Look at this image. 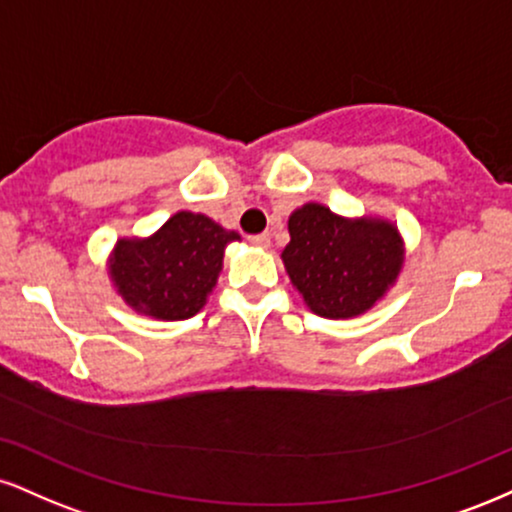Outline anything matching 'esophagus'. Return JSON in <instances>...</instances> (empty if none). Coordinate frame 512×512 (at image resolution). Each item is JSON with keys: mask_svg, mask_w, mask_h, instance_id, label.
Instances as JSON below:
<instances>
[{"mask_svg": "<svg viewBox=\"0 0 512 512\" xmlns=\"http://www.w3.org/2000/svg\"><path fill=\"white\" fill-rule=\"evenodd\" d=\"M248 240H250V245H255V248H262V250L269 248V243H272L267 233H260V236H250Z\"/></svg>", "mask_w": 512, "mask_h": 512, "instance_id": "1", "label": "esophagus"}]
</instances>
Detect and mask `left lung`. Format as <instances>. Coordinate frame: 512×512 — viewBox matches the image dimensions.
<instances>
[{
    "label": "left lung",
    "instance_id": "obj_1",
    "mask_svg": "<svg viewBox=\"0 0 512 512\" xmlns=\"http://www.w3.org/2000/svg\"><path fill=\"white\" fill-rule=\"evenodd\" d=\"M283 267L307 310L326 319L365 315L396 286L405 240L381 214L343 217L305 202L288 217Z\"/></svg>",
    "mask_w": 512,
    "mask_h": 512
}]
</instances>
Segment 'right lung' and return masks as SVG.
<instances>
[{
  "label": "right lung",
  "mask_w": 512,
  "mask_h": 512,
  "mask_svg": "<svg viewBox=\"0 0 512 512\" xmlns=\"http://www.w3.org/2000/svg\"><path fill=\"white\" fill-rule=\"evenodd\" d=\"M240 240L207 214H171L150 236H121L107 257L119 298L138 315L178 322L207 305L224 267L226 245Z\"/></svg>",
  "instance_id": "1"
}]
</instances>
